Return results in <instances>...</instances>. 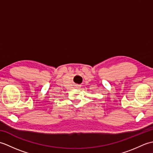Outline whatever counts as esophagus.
<instances>
[{"instance_id": "1", "label": "esophagus", "mask_w": 153, "mask_h": 153, "mask_svg": "<svg viewBox=\"0 0 153 153\" xmlns=\"http://www.w3.org/2000/svg\"><path fill=\"white\" fill-rule=\"evenodd\" d=\"M79 87H80V85H76V88L78 89V88H79Z\"/></svg>"}]
</instances>
